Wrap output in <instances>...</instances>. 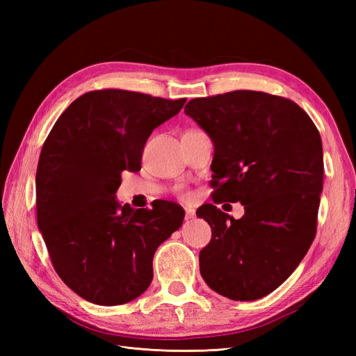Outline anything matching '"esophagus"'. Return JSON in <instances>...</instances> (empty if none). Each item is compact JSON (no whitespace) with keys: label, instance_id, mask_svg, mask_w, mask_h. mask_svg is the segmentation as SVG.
I'll list each match as a JSON object with an SVG mask.
<instances>
[{"label":"esophagus","instance_id":"obj_1","mask_svg":"<svg viewBox=\"0 0 356 356\" xmlns=\"http://www.w3.org/2000/svg\"><path fill=\"white\" fill-rule=\"evenodd\" d=\"M195 217H196V212H195V209L186 208V220H187V221H190V220H193Z\"/></svg>","mask_w":356,"mask_h":356}]
</instances>
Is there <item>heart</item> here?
<instances>
[{
	"instance_id": "obj_1",
	"label": "heart",
	"mask_w": 356,
	"mask_h": 356,
	"mask_svg": "<svg viewBox=\"0 0 356 356\" xmlns=\"http://www.w3.org/2000/svg\"><path fill=\"white\" fill-rule=\"evenodd\" d=\"M179 197L182 199V200H188L190 197H191V195H190V191H187V190H179Z\"/></svg>"
}]
</instances>
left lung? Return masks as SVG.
<instances>
[{
    "label": "left lung",
    "mask_w": 356,
    "mask_h": 356,
    "mask_svg": "<svg viewBox=\"0 0 356 356\" xmlns=\"http://www.w3.org/2000/svg\"><path fill=\"white\" fill-rule=\"evenodd\" d=\"M184 111L213 141V202L245 208L241 220L211 203L200 208L212 230L200 275L230 300L261 298L286 281L315 239L321 135L294 101L264 92L195 98Z\"/></svg>",
    "instance_id": "8db88e82"
}]
</instances>
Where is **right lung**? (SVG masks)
I'll return each instance as SVG.
<instances>
[{"mask_svg": "<svg viewBox=\"0 0 356 356\" xmlns=\"http://www.w3.org/2000/svg\"><path fill=\"white\" fill-rule=\"evenodd\" d=\"M186 101L92 90L60 114L42 145L38 229L59 277L90 303L117 306L141 296L152 284L157 246L184 221L174 203L134 211L115 202V191L123 170L141 169L148 136Z\"/></svg>", "mask_w": 356, "mask_h": 356, "instance_id": "add662e5", "label": "right lung"}]
</instances>
